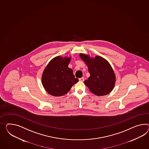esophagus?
<instances>
[{"mask_svg":"<svg viewBox=\"0 0 149 149\" xmlns=\"http://www.w3.org/2000/svg\"><path fill=\"white\" fill-rule=\"evenodd\" d=\"M79 81H84V77H81V78H79Z\"/></svg>","mask_w":149,"mask_h":149,"instance_id":"obj_1","label":"esophagus"}]
</instances>
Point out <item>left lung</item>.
<instances>
[{
	"instance_id": "8db88e82",
	"label": "left lung",
	"mask_w": 149,
	"mask_h": 149,
	"mask_svg": "<svg viewBox=\"0 0 149 149\" xmlns=\"http://www.w3.org/2000/svg\"><path fill=\"white\" fill-rule=\"evenodd\" d=\"M79 56L88 66L90 74L88 79L84 81L90 91L98 96L110 93L115 86L116 75L110 63L99 56L92 58L80 54Z\"/></svg>"
}]
</instances>
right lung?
Listing matches in <instances>:
<instances>
[{"instance_id": "add662e5", "label": "right lung", "mask_w": 149, "mask_h": 149, "mask_svg": "<svg viewBox=\"0 0 149 149\" xmlns=\"http://www.w3.org/2000/svg\"><path fill=\"white\" fill-rule=\"evenodd\" d=\"M71 57L57 56L48 63L42 76V86L50 95L59 97L66 94L78 81L68 65Z\"/></svg>"}]
</instances>
